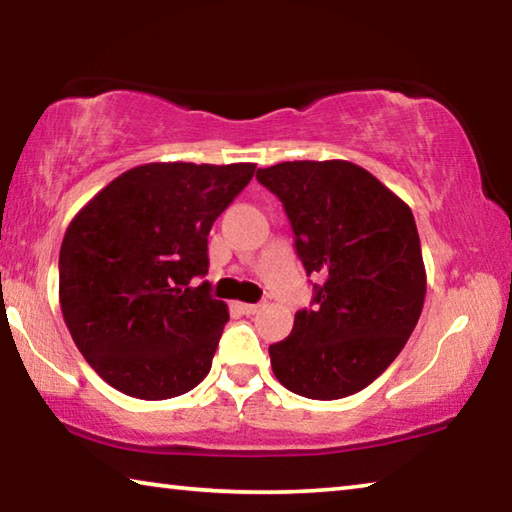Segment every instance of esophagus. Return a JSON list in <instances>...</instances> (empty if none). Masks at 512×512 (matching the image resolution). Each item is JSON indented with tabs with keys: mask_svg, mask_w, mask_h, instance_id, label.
<instances>
[{
	"mask_svg": "<svg viewBox=\"0 0 512 512\" xmlns=\"http://www.w3.org/2000/svg\"><path fill=\"white\" fill-rule=\"evenodd\" d=\"M237 307H239L241 314H246V316H253L259 311V305H250V302H239Z\"/></svg>",
	"mask_w": 512,
	"mask_h": 512,
	"instance_id": "esophagus-1",
	"label": "esophagus"
}]
</instances>
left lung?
Masks as SVG:
<instances>
[{"mask_svg": "<svg viewBox=\"0 0 512 512\" xmlns=\"http://www.w3.org/2000/svg\"><path fill=\"white\" fill-rule=\"evenodd\" d=\"M280 198L314 284L287 339L268 348L277 381L309 400H341L395 361L422 314L424 273L411 207L359 164L296 160L259 169Z\"/></svg>", "mask_w": 512, "mask_h": 512, "instance_id": "1", "label": "left lung"}]
</instances>
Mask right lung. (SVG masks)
<instances>
[{"label":"right lung","mask_w":512,"mask_h":512,"mask_svg":"<svg viewBox=\"0 0 512 512\" xmlns=\"http://www.w3.org/2000/svg\"><path fill=\"white\" fill-rule=\"evenodd\" d=\"M255 164L151 162L112 180L65 232L58 298L85 361L117 391L169 400L201 384L228 323L207 235Z\"/></svg>","instance_id":"add662e5"}]
</instances>
